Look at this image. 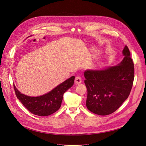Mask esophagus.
Returning a JSON list of instances; mask_svg holds the SVG:
<instances>
[{
	"label": "esophagus",
	"mask_w": 146,
	"mask_h": 146,
	"mask_svg": "<svg viewBox=\"0 0 146 146\" xmlns=\"http://www.w3.org/2000/svg\"><path fill=\"white\" fill-rule=\"evenodd\" d=\"M82 82V78L80 76H76L75 79V83L78 85L81 84Z\"/></svg>",
	"instance_id": "34e87169"
}]
</instances>
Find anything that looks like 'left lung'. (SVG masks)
I'll return each instance as SVG.
<instances>
[{
    "mask_svg": "<svg viewBox=\"0 0 146 146\" xmlns=\"http://www.w3.org/2000/svg\"><path fill=\"white\" fill-rule=\"evenodd\" d=\"M124 58L117 65L84 72L88 95L86 105L92 113L105 116L115 111L130 95L134 68L129 48L123 49Z\"/></svg>",
    "mask_w": 146,
    "mask_h": 146,
    "instance_id": "obj_1",
    "label": "left lung"
}]
</instances>
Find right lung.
Returning a JSON list of instances; mask_svg holds the SVG:
<instances>
[{
    "mask_svg": "<svg viewBox=\"0 0 146 146\" xmlns=\"http://www.w3.org/2000/svg\"><path fill=\"white\" fill-rule=\"evenodd\" d=\"M74 80L75 76H72L48 93L37 97L26 96L19 92L15 85L13 86L17 99L29 111L36 115L46 116L60 109L64 94L74 85Z\"/></svg>",
    "mask_w": 146,
    "mask_h": 146,
    "instance_id": "right-lung-1",
    "label": "right lung"
}]
</instances>
